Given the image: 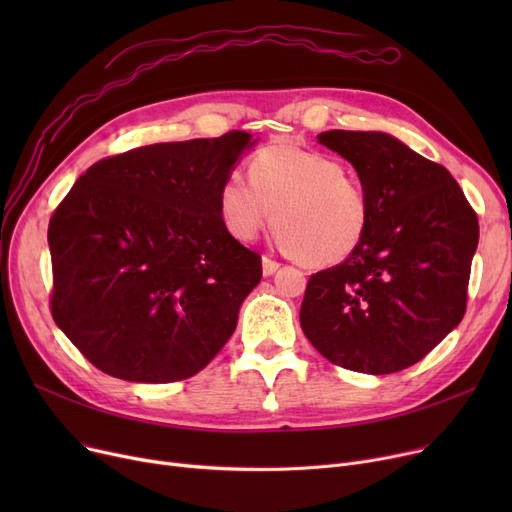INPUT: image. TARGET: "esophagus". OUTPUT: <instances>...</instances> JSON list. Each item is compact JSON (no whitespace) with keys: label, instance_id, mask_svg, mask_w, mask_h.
I'll use <instances>...</instances> for the list:
<instances>
[{"label":"esophagus","instance_id":"1","mask_svg":"<svg viewBox=\"0 0 512 512\" xmlns=\"http://www.w3.org/2000/svg\"><path fill=\"white\" fill-rule=\"evenodd\" d=\"M280 261L272 259V257H263V276H272L278 272Z\"/></svg>","mask_w":512,"mask_h":512}]
</instances>
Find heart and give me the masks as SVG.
<instances>
[{
	"instance_id": "heart-1",
	"label": "heart",
	"mask_w": 512,
	"mask_h": 512,
	"mask_svg": "<svg viewBox=\"0 0 512 512\" xmlns=\"http://www.w3.org/2000/svg\"><path fill=\"white\" fill-rule=\"evenodd\" d=\"M249 180L232 174L220 184V215L234 238L249 242L276 220L280 245L317 270L361 247L371 203L338 159L297 143H270L251 155Z\"/></svg>"
}]
</instances>
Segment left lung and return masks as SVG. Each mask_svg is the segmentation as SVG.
Segmentation results:
<instances>
[{"label": "left lung", "instance_id": "obj_1", "mask_svg": "<svg viewBox=\"0 0 512 512\" xmlns=\"http://www.w3.org/2000/svg\"><path fill=\"white\" fill-rule=\"evenodd\" d=\"M317 141L351 161L371 220L351 257L309 278L301 328L338 367L402 371L461 324L477 213L444 166L390 134L328 130Z\"/></svg>", "mask_w": 512, "mask_h": 512}]
</instances>
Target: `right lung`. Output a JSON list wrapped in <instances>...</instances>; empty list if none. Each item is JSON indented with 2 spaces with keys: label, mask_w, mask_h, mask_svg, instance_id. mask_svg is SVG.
I'll return each instance as SVG.
<instances>
[{
  "label": "right lung",
  "mask_w": 512,
  "mask_h": 512,
  "mask_svg": "<svg viewBox=\"0 0 512 512\" xmlns=\"http://www.w3.org/2000/svg\"><path fill=\"white\" fill-rule=\"evenodd\" d=\"M251 134L155 143L93 164L53 211V321L112 378H193L232 336L261 255L226 230L218 193Z\"/></svg>",
  "instance_id": "obj_1"
}]
</instances>
